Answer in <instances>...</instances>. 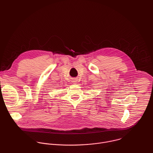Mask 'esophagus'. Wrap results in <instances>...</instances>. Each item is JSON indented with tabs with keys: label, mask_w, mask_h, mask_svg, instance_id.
<instances>
[{
	"label": "esophagus",
	"mask_w": 153,
	"mask_h": 153,
	"mask_svg": "<svg viewBox=\"0 0 153 153\" xmlns=\"http://www.w3.org/2000/svg\"><path fill=\"white\" fill-rule=\"evenodd\" d=\"M77 80L76 79H73L72 80V82L73 83H77Z\"/></svg>",
	"instance_id": "34e87169"
}]
</instances>
